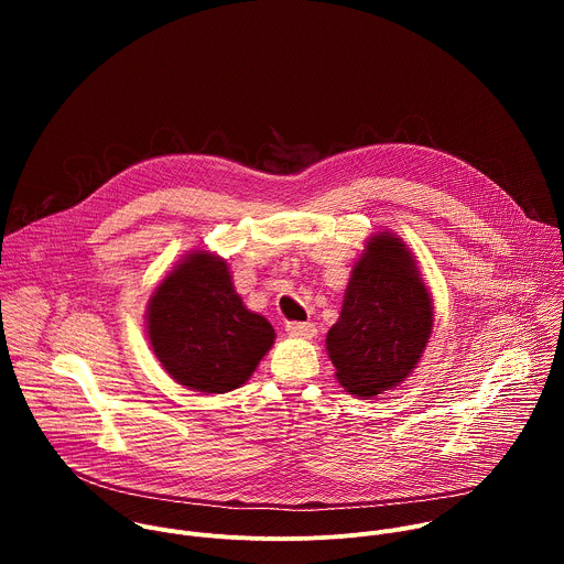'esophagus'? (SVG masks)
Segmentation results:
<instances>
[{
    "label": "esophagus",
    "mask_w": 564,
    "mask_h": 564,
    "mask_svg": "<svg viewBox=\"0 0 564 564\" xmlns=\"http://www.w3.org/2000/svg\"><path fill=\"white\" fill-rule=\"evenodd\" d=\"M285 330H288V335L299 337V339L316 337V328L312 324H307V321H290V324L285 326Z\"/></svg>",
    "instance_id": "esophagus-1"
}]
</instances>
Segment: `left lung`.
Here are the masks:
<instances>
[{"instance_id": "8db88e82", "label": "left lung", "mask_w": 564, "mask_h": 564, "mask_svg": "<svg viewBox=\"0 0 564 564\" xmlns=\"http://www.w3.org/2000/svg\"><path fill=\"white\" fill-rule=\"evenodd\" d=\"M433 333V299L415 254L392 231L368 238L352 265L326 348L337 381L357 397H375L417 368Z\"/></svg>"}]
</instances>
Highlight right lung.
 I'll return each instance as SVG.
<instances>
[{
	"mask_svg": "<svg viewBox=\"0 0 564 564\" xmlns=\"http://www.w3.org/2000/svg\"><path fill=\"white\" fill-rule=\"evenodd\" d=\"M153 355L181 386L229 392L274 344L270 321L243 305L225 259L194 250L160 281L147 305Z\"/></svg>",
	"mask_w": 564,
	"mask_h": 564,
	"instance_id": "right-lung-1",
	"label": "right lung"
}]
</instances>
